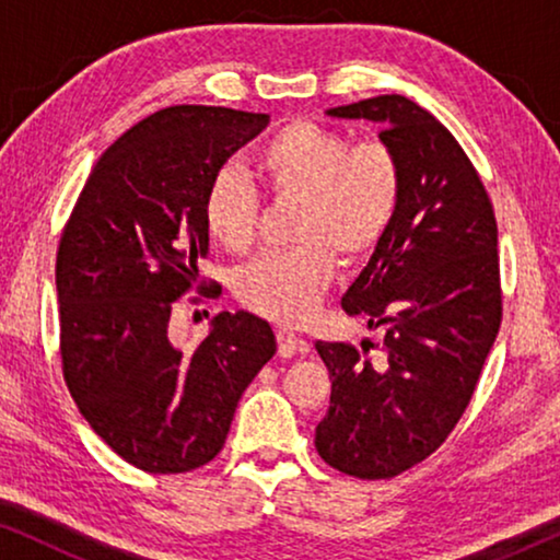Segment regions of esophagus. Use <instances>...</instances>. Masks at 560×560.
Instances as JSON below:
<instances>
[{"label": "esophagus", "mask_w": 560, "mask_h": 560, "mask_svg": "<svg viewBox=\"0 0 560 560\" xmlns=\"http://www.w3.org/2000/svg\"><path fill=\"white\" fill-rule=\"evenodd\" d=\"M278 351L280 357H295V354H308V341L295 336L288 328H280L278 331Z\"/></svg>", "instance_id": "esophagus-1"}]
</instances>
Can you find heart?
Masks as SVG:
<instances>
[{
    "mask_svg": "<svg viewBox=\"0 0 560 560\" xmlns=\"http://www.w3.org/2000/svg\"><path fill=\"white\" fill-rule=\"evenodd\" d=\"M252 171L272 198H298L293 249L242 267L234 293L244 308L301 324L331 288L336 257L357 265L385 240L402 198V165L382 140L351 142L339 129L295 119L252 152ZM259 196L221 167L203 196V226L219 247L244 255L257 236Z\"/></svg>",
    "mask_w": 560,
    "mask_h": 560,
    "instance_id": "1",
    "label": "heart"
}]
</instances>
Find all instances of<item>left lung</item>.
<instances>
[{
  "label": "left lung",
  "mask_w": 560,
  "mask_h": 560,
  "mask_svg": "<svg viewBox=\"0 0 560 560\" xmlns=\"http://www.w3.org/2000/svg\"><path fill=\"white\" fill-rule=\"evenodd\" d=\"M326 114L382 127L402 198L341 298L349 316L385 326L382 354L370 359V341H316L331 377L316 448L349 477L389 479L448 439L477 387L502 320L497 221L471 160L423 106L387 94Z\"/></svg>",
  "instance_id": "1"
}]
</instances>
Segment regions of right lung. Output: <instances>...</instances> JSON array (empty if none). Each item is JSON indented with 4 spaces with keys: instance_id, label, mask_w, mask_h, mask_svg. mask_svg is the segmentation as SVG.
Wrapping results in <instances>:
<instances>
[{
    "instance_id": "add662e5",
    "label": "right lung",
    "mask_w": 560,
    "mask_h": 560,
    "mask_svg": "<svg viewBox=\"0 0 560 560\" xmlns=\"http://www.w3.org/2000/svg\"><path fill=\"white\" fill-rule=\"evenodd\" d=\"M267 121L226 106L150 114L98 158L60 234L68 393L98 439L142 471L209 464L242 393L278 349L270 324L247 311L219 313L194 349L167 334L173 303L201 282L206 188Z\"/></svg>"
}]
</instances>
